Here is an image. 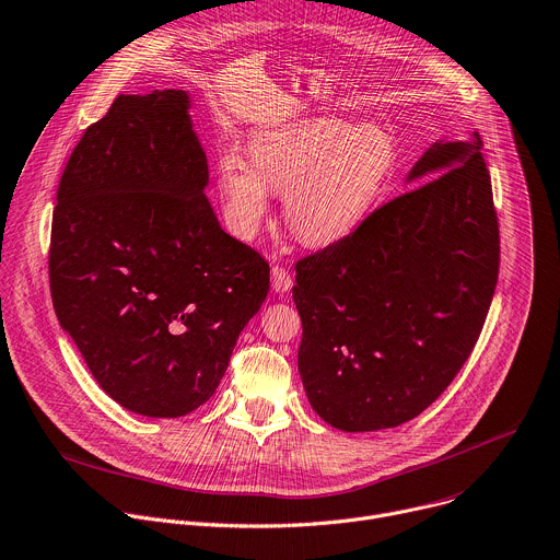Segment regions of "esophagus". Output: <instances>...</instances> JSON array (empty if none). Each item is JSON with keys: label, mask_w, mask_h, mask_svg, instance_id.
Returning <instances> with one entry per match:
<instances>
[{"label": "esophagus", "mask_w": 560, "mask_h": 560, "mask_svg": "<svg viewBox=\"0 0 560 560\" xmlns=\"http://www.w3.org/2000/svg\"><path fill=\"white\" fill-rule=\"evenodd\" d=\"M270 279H272V290L279 292V294H285L290 288H292V277L285 268L281 266H272V272H270Z\"/></svg>", "instance_id": "34e87169"}]
</instances>
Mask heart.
Segmentation results:
<instances>
[{"label":"heart","instance_id":"1","mask_svg":"<svg viewBox=\"0 0 560 560\" xmlns=\"http://www.w3.org/2000/svg\"><path fill=\"white\" fill-rule=\"evenodd\" d=\"M398 168L394 133L374 122L314 116L261 129L248 158L233 144L218 155V191L229 229L253 240L281 194V213L296 240L331 246L378 207Z\"/></svg>","mask_w":560,"mask_h":560}]
</instances>
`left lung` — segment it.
I'll list each match as a JSON object with an SVG mask.
<instances>
[{"mask_svg":"<svg viewBox=\"0 0 560 560\" xmlns=\"http://www.w3.org/2000/svg\"><path fill=\"white\" fill-rule=\"evenodd\" d=\"M424 177L296 264L303 389L347 433L394 429L431 407L492 303L499 224L479 133L433 142L407 182Z\"/></svg>","mask_w":560,"mask_h":560,"instance_id":"1","label":"left lung"}]
</instances>
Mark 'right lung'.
Wrapping results in <instances>:
<instances>
[{"mask_svg":"<svg viewBox=\"0 0 560 560\" xmlns=\"http://www.w3.org/2000/svg\"><path fill=\"white\" fill-rule=\"evenodd\" d=\"M186 90L120 94L61 175L50 290L98 387L131 413L179 418L218 389L270 266L222 231Z\"/></svg>","mask_w":560,"mask_h":560,"instance_id":"1","label":"right lung"}]
</instances>
